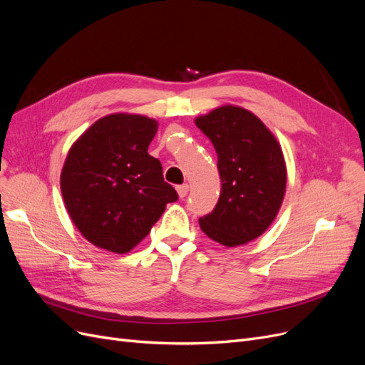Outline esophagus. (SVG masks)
<instances>
[{"label":"esophagus","instance_id":"1","mask_svg":"<svg viewBox=\"0 0 365 365\" xmlns=\"http://www.w3.org/2000/svg\"><path fill=\"white\" fill-rule=\"evenodd\" d=\"M176 189H178L179 197H180V198H185L186 194H187V191H189V186H187V183H183V185H179Z\"/></svg>","mask_w":365,"mask_h":365}]
</instances>
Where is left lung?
Wrapping results in <instances>:
<instances>
[{"instance_id": "left-lung-1", "label": "left lung", "mask_w": 365, "mask_h": 365, "mask_svg": "<svg viewBox=\"0 0 365 365\" xmlns=\"http://www.w3.org/2000/svg\"><path fill=\"white\" fill-rule=\"evenodd\" d=\"M217 153L222 182L212 213L200 227L212 240L228 246L255 240L274 220L287 187V165L270 130L249 110L215 108L195 119Z\"/></svg>"}]
</instances>
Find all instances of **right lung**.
<instances>
[{
  "label": "right lung",
  "instance_id": "1",
  "mask_svg": "<svg viewBox=\"0 0 365 365\" xmlns=\"http://www.w3.org/2000/svg\"><path fill=\"white\" fill-rule=\"evenodd\" d=\"M158 122L116 113L98 119L71 146L61 191L77 230L97 247L126 253L179 195L148 153Z\"/></svg>",
  "mask_w": 365,
  "mask_h": 365
}]
</instances>
